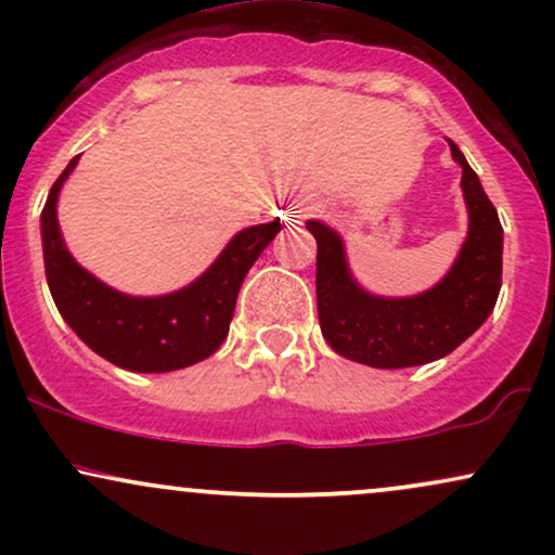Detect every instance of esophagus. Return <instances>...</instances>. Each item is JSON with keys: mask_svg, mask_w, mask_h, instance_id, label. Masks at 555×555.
Returning <instances> with one entry per match:
<instances>
[{"mask_svg": "<svg viewBox=\"0 0 555 555\" xmlns=\"http://www.w3.org/2000/svg\"><path fill=\"white\" fill-rule=\"evenodd\" d=\"M308 211H310L308 203H297V206H292L289 214H286V221H289V224H302V219L308 216Z\"/></svg>", "mask_w": 555, "mask_h": 555, "instance_id": "obj_1", "label": "esophagus"}]
</instances>
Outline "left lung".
<instances>
[{
    "instance_id": "obj_1",
    "label": "left lung",
    "mask_w": 555,
    "mask_h": 555,
    "mask_svg": "<svg viewBox=\"0 0 555 555\" xmlns=\"http://www.w3.org/2000/svg\"><path fill=\"white\" fill-rule=\"evenodd\" d=\"M469 232L449 273L412 297H378L354 282L344 242L323 221H308L318 242L315 295L323 339L341 358L371 367H415L441 360L475 334L493 313L501 292L503 229L480 177L454 140Z\"/></svg>"
}]
</instances>
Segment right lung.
Returning a JSON list of instances; mask_svg holds the SVG:
<instances>
[{"label":"right lung","mask_w":555,"mask_h":555,"mask_svg":"<svg viewBox=\"0 0 555 555\" xmlns=\"http://www.w3.org/2000/svg\"><path fill=\"white\" fill-rule=\"evenodd\" d=\"M75 156L49 190L41 211L43 269L56 310L95 354L132 373H169L211 358L227 339L240 286L282 224L247 227L193 284L158 297H132L99 282L62 240L56 197Z\"/></svg>","instance_id":"obj_1"}]
</instances>
